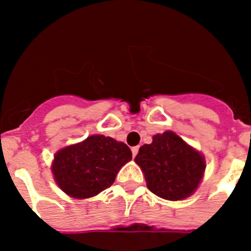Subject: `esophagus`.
<instances>
[{
  "instance_id": "obj_1",
  "label": "esophagus",
  "mask_w": 251,
  "mask_h": 251,
  "mask_svg": "<svg viewBox=\"0 0 251 251\" xmlns=\"http://www.w3.org/2000/svg\"><path fill=\"white\" fill-rule=\"evenodd\" d=\"M131 151H132V156H133V157H136L137 152H139V146L132 147V149H131Z\"/></svg>"
}]
</instances>
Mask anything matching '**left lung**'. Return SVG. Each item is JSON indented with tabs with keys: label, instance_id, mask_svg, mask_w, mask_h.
Here are the masks:
<instances>
[{
	"label": "left lung",
	"instance_id": "left-lung-1",
	"mask_svg": "<svg viewBox=\"0 0 251 251\" xmlns=\"http://www.w3.org/2000/svg\"><path fill=\"white\" fill-rule=\"evenodd\" d=\"M135 162L145 173L147 188L167 201L192 196L205 170L202 153L172 131L157 133L152 144L140 147Z\"/></svg>",
	"mask_w": 251,
	"mask_h": 251
}]
</instances>
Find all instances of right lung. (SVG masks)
Returning <instances> with one entry per match:
<instances>
[{"mask_svg":"<svg viewBox=\"0 0 251 251\" xmlns=\"http://www.w3.org/2000/svg\"><path fill=\"white\" fill-rule=\"evenodd\" d=\"M128 146L112 137L93 135L55 153L51 172L59 188L73 198L85 200L109 188L125 163L131 161Z\"/></svg>","mask_w":251,"mask_h":251,"instance_id":"1","label":"right lung"}]
</instances>
